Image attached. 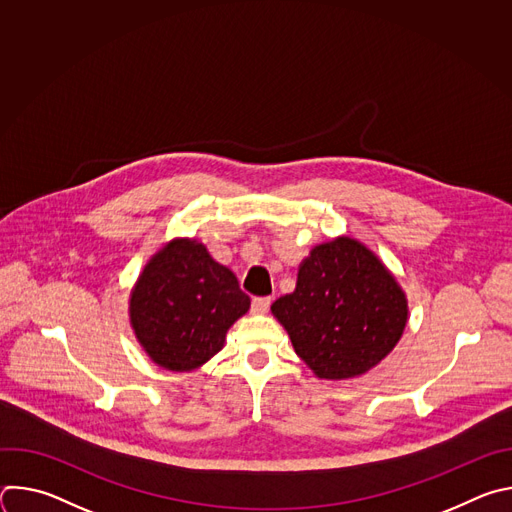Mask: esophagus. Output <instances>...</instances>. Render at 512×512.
<instances>
[{
  "label": "esophagus",
  "mask_w": 512,
  "mask_h": 512,
  "mask_svg": "<svg viewBox=\"0 0 512 512\" xmlns=\"http://www.w3.org/2000/svg\"><path fill=\"white\" fill-rule=\"evenodd\" d=\"M271 306V298H255L253 300V312L257 314H265Z\"/></svg>",
  "instance_id": "esophagus-1"
}]
</instances>
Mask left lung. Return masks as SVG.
Here are the masks:
<instances>
[{"label": "left lung", "mask_w": 512, "mask_h": 512, "mask_svg": "<svg viewBox=\"0 0 512 512\" xmlns=\"http://www.w3.org/2000/svg\"><path fill=\"white\" fill-rule=\"evenodd\" d=\"M271 314L318 379L369 373L397 346L409 318L403 287L360 241L336 237L300 263L296 289Z\"/></svg>", "instance_id": "obj_1"}]
</instances>
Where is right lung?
<instances>
[{
  "mask_svg": "<svg viewBox=\"0 0 512 512\" xmlns=\"http://www.w3.org/2000/svg\"><path fill=\"white\" fill-rule=\"evenodd\" d=\"M251 300L235 273L196 239H172L139 273L129 294V324L158 367L190 373L225 346Z\"/></svg>",
  "mask_w": 512,
  "mask_h": 512,
  "instance_id": "add662e5",
  "label": "right lung"
}]
</instances>
